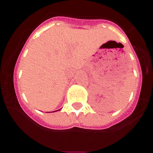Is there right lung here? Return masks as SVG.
Instances as JSON below:
<instances>
[{"instance_id":"obj_1","label":"right lung","mask_w":153,"mask_h":153,"mask_svg":"<svg viewBox=\"0 0 153 153\" xmlns=\"http://www.w3.org/2000/svg\"><path fill=\"white\" fill-rule=\"evenodd\" d=\"M57 111H58V110H57Z\"/></svg>"}]
</instances>
